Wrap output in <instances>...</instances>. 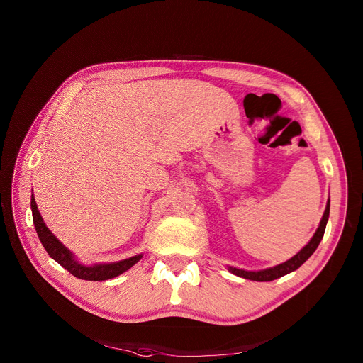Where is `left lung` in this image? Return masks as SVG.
<instances>
[{
  "label": "left lung",
  "mask_w": 363,
  "mask_h": 363,
  "mask_svg": "<svg viewBox=\"0 0 363 363\" xmlns=\"http://www.w3.org/2000/svg\"><path fill=\"white\" fill-rule=\"evenodd\" d=\"M328 218H330V200L327 203V207H325V212H323V216L320 219V223L318 226L316 233L313 234L312 240L303 247V249L296 255L293 256L290 260L284 262L281 264H277L274 266V268H269V269H263V271H244V269H237V268H233V266H230V272H233L234 275L237 277H241V278H245V279H253V281H274L277 278H281L284 275H287L293 271H296L297 268H300V266L306 262L312 255L313 252L318 249V245L323 237V233H325V228H327V222H328Z\"/></svg>",
  "instance_id": "1"
}]
</instances>
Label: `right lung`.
<instances>
[{"instance_id":"obj_1","label":"right lung","mask_w":363,"mask_h":363,"mask_svg":"<svg viewBox=\"0 0 363 363\" xmlns=\"http://www.w3.org/2000/svg\"><path fill=\"white\" fill-rule=\"evenodd\" d=\"M30 208H32L35 230L44 245V249L47 250L50 257H52L57 263L62 264L65 269H67L76 278L86 279V281H106V279L114 278V277L126 272L143 257V255H137L133 257L119 260V262H113V263H100V264H92V266L82 264L76 260L74 255L67 249V247H65L48 230L47 225L43 220L40 211H38L33 194L30 199Z\"/></svg>"}]
</instances>
